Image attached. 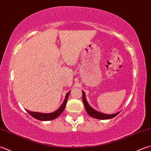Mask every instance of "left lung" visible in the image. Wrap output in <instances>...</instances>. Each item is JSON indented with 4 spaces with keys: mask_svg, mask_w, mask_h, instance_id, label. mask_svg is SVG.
I'll return each instance as SVG.
<instances>
[{
    "mask_svg": "<svg viewBox=\"0 0 151 151\" xmlns=\"http://www.w3.org/2000/svg\"><path fill=\"white\" fill-rule=\"evenodd\" d=\"M82 93H83V96H82L83 97V101L85 108L86 111H87L88 114L91 116H92V117L96 118L98 119H101V120L109 119H112L113 117H115V116L117 115L119 113H119H115V114H113V115H107V114H104V113H101L97 111L94 110L93 108H92V107L88 105V104L87 101V100H86L84 91H82Z\"/></svg>",
    "mask_w": 151,
    "mask_h": 151,
    "instance_id": "1",
    "label": "left lung"
}]
</instances>
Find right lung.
I'll return each mask as SVG.
<instances>
[{
    "label": "right lung",
    "mask_w": 151,
    "mask_h": 151,
    "mask_svg": "<svg viewBox=\"0 0 151 151\" xmlns=\"http://www.w3.org/2000/svg\"><path fill=\"white\" fill-rule=\"evenodd\" d=\"M70 91L68 92L66 95V98L65 100H64V102L63 103L62 105L60 106V107L58 108L57 111L53 112V113H38V112H32V111H30L27 110V111L28 112L29 114L31 115L32 117L35 119H36L39 120V121H51V120H53L57 118L58 116H59L62 112L64 111V109H65V107L66 105V102L68 100V96L70 94Z\"/></svg>",
    "instance_id": "obj_1"
}]
</instances>
